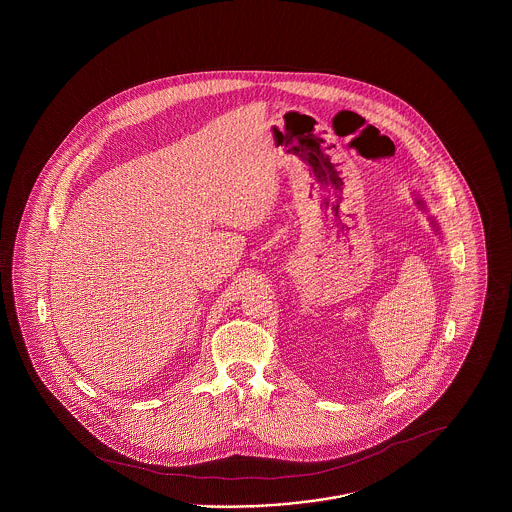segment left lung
I'll list each match as a JSON object with an SVG mask.
<instances>
[{
  "mask_svg": "<svg viewBox=\"0 0 512 512\" xmlns=\"http://www.w3.org/2000/svg\"><path fill=\"white\" fill-rule=\"evenodd\" d=\"M417 204H419L422 210H426V204H424V201L419 199V197H417ZM430 223H432V227H434L435 233L439 234V225H437V221H435L434 217H430Z\"/></svg>",
  "mask_w": 512,
  "mask_h": 512,
  "instance_id": "left-lung-1",
  "label": "left lung"
}]
</instances>
